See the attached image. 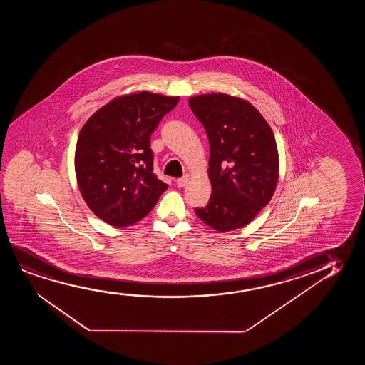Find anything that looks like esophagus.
I'll return each instance as SVG.
<instances>
[{"instance_id": "obj_1", "label": "esophagus", "mask_w": 365, "mask_h": 365, "mask_svg": "<svg viewBox=\"0 0 365 365\" xmlns=\"http://www.w3.org/2000/svg\"><path fill=\"white\" fill-rule=\"evenodd\" d=\"M188 180H190V175H185L183 177H180V178L175 180V183H177L178 187H185L188 183Z\"/></svg>"}]
</instances>
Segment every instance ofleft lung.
Segmentation results:
<instances>
[{"mask_svg":"<svg viewBox=\"0 0 365 365\" xmlns=\"http://www.w3.org/2000/svg\"><path fill=\"white\" fill-rule=\"evenodd\" d=\"M210 145L212 195L195 215L218 232L248 225L273 197L279 160L273 130L250 102L225 93L190 97Z\"/></svg>","mask_w":365,"mask_h":365,"instance_id":"1","label":"left lung"}]
</instances>
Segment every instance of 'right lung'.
<instances>
[{
    "mask_svg": "<svg viewBox=\"0 0 365 365\" xmlns=\"http://www.w3.org/2000/svg\"><path fill=\"white\" fill-rule=\"evenodd\" d=\"M178 101L147 91L120 96L82 127L76 145L77 183L90 210L106 223L135 225L168 188L153 173L150 137Z\"/></svg>",
    "mask_w": 365,
    "mask_h": 365,
    "instance_id": "1",
    "label": "right lung"
}]
</instances>
